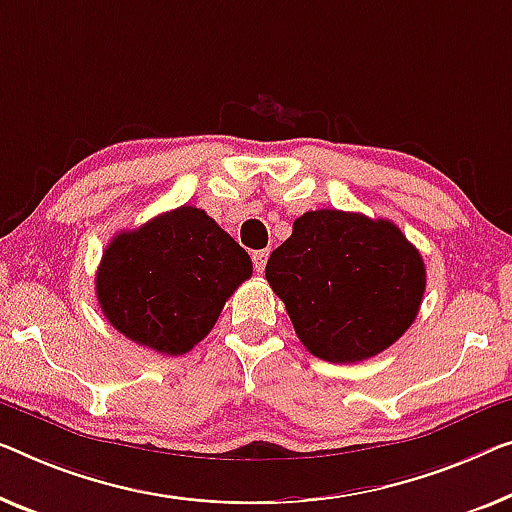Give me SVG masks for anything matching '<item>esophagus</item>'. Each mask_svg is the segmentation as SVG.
Listing matches in <instances>:
<instances>
[{"instance_id":"34e87169","label":"esophagus","mask_w":512,"mask_h":512,"mask_svg":"<svg viewBox=\"0 0 512 512\" xmlns=\"http://www.w3.org/2000/svg\"><path fill=\"white\" fill-rule=\"evenodd\" d=\"M266 262H269V250H255V253H253V266H255L257 273L264 271Z\"/></svg>"}]
</instances>
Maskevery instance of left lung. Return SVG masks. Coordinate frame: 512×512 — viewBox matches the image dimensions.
Instances as JSON below:
<instances>
[{"label":"left lung","mask_w":512,"mask_h":512,"mask_svg":"<svg viewBox=\"0 0 512 512\" xmlns=\"http://www.w3.org/2000/svg\"><path fill=\"white\" fill-rule=\"evenodd\" d=\"M266 280L312 356L358 363L409 329L425 292V264L391 220L308 211L273 250Z\"/></svg>","instance_id":"left-lung-1"}]
</instances>
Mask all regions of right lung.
Segmentation results:
<instances>
[{"label":"right lung","mask_w":512,"mask_h":512,"mask_svg":"<svg viewBox=\"0 0 512 512\" xmlns=\"http://www.w3.org/2000/svg\"><path fill=\"white\" fill-rule=\"evenodd\" d=\"M250 273L246 250L202 209L183 204L114 236L96 271V296L128 340L181 356L207 338Z\"/></svg>","instance_id":"1"}]
</instances>
